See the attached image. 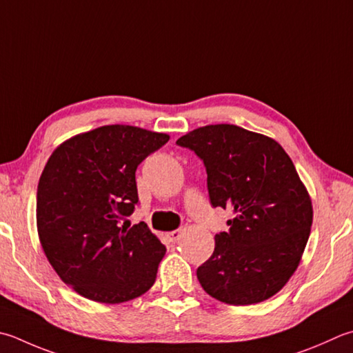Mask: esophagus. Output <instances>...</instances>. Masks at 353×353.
I'll return each instance as SVG.
<instances>
[{
    "mask_svg": "<svg viewBox=\"0 0 353 353\" xmlns=\"http://www.w3.org/2000/svg\"><path fill=\"white\" fill-rule=\"evenodd\" d=\"M181 237H182V231L181 230L167 232V239H168V241H171V243H177V241L181 240Z\"/></svg>",
    "mask_w": 353,
    "mask_h": 353,
    "instance_id": "obj_1",
    "label": "esophagus"
}]
</instances>
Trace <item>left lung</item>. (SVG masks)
<instances>
[{
	"label": "left lung",
	"instance_id": "8db88e82",
	"mask_svg": "<svg viewBox=\"0 0 353 353\" xmlns=\"http://www.w3.org/2000/svg\"><path fill=\"white\" fill-rule=\"evenodd\" d=\"M176 143L203 162L214 208L234 212L230 231L216 234L212 255L197 268L199 283L226 305L268 300L295 272L312 226V203L291 157L271 137L230 123L197 128Z\"/></svg>",
	"mask_w": 353,
	"mask_h": 353
}]
</instances>
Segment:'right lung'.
<instances>
[{
    "mask_svg": "<svg viewBox=\"0 0 353 353\" xmlns=\"http://www.w3.org/2000/svg\"><path fill=\"white\" fill-rule=\"evenodd\" d=\"M170 136L105 125L53 151L39 177L37 223L46 257L88 300L122 303L154 285L167 248L147 223L130 226L139 203L136 170Z\"/></svg>",
    "mask_w": 353,
    "mask_h": 353,
    "instance_id": "add662e5",
    "label": "right lung"
}]
</instances>
